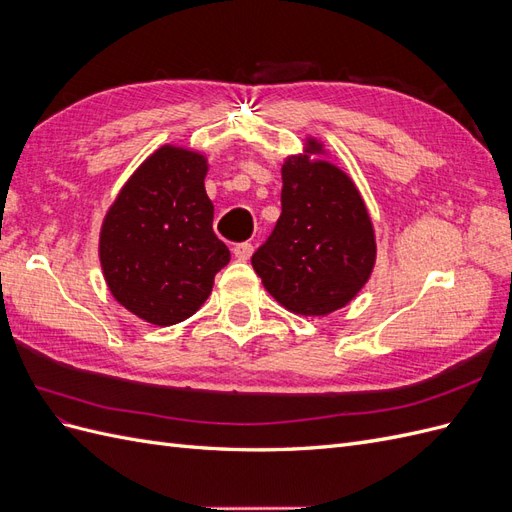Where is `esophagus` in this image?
Segmentation results:
<instances>
[{
	"instance_id": "1",
	"label": "esophagus",
	"mask_w": 512,
	"mask_h": 512,
	"mask_svg": "<svg viewBox=\"0 0 512 512\" xmlns=\"http://www.w3.org/2000/svg\"><path fill=\"white\" fill-rule=\"evenodd\" d=\"M232 254H235V258L241 260V262L250 260V256L254 254V245L252 243H239V245L232 247Z\"/></svg>"
}]
</instances>
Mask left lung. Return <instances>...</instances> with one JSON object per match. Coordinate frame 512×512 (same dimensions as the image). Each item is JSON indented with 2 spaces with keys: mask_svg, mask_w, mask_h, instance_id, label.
Listing matches in <instances>:
<instances>
[{
  "mask_svg": "<svg viewBox=\"0 0 512 512\" xmlns=\"http://www.w3.org/2000/svg\"><path fill=\"white\" fill-rule=\"evenodd\" d=\"M305 138L303 153L282 164V215L252 256L271 297L297 316H329L346 307L376 265V232L348 173Z\"/></svg>",
  "mask_w": 512,
  "mask_h": 512,
  "instance_id": "8db88e82",
  "label": "left lung"
}]
</instances>
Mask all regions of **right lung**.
<instances>
[{
    "label": "right lung",
    "instance_id": "obj_1",
    "mask_svg": "<svg viewBox=\"0 0 512 512\" xmlns=\"http://www.w3.org/2000/svg\"><path fill=\"white\" fill-rule=\"evenodd\" d=\"M207 156L162 145L123 183L100 228V265L115 301L149 324L196 314L230 260L213 232Z\"/></svg>",
    "mask_w": 512,
    "mask_h": 512
}]
</instances>
